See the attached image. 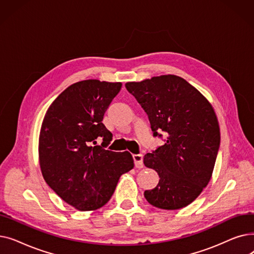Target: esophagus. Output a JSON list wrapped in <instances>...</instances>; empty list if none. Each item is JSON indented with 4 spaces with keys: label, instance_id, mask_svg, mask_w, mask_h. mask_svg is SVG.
<instances>
[{
    "label": "esophagus",
    "instance_id": "34e87169",
    "mask_svg": "<svg viewBox=\"0 0 254 254\" xmlns=\"http://www.w3.org/2000/svg\"><path fill=\"white\" fill-rule=\"evenodd\" d=\"M134 158V163L136 168H142L143 167V155L142 154H134L132 155Z\"/></svg>",
    "mask_w": 254,
    "mask_h": 254
}]
</instances>
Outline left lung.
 <instances>
[{"mask_svg": "<svg viewBox=\"0 0 254 254\" xmlns=\"http://www.w3.org/2000/svg\"><path fill=\"white\" fill-rule=\"evenodd\" d=\"M126 87L148 115L153 136L166 134L165 144L144 156V165L159 181L145 190L159 209L178 210L192 203L208 185L220 144V129L210 102L176 75H162Z\"/></svg>", "mask_w": 254, "mask_h": 254, "instance_id": "obj_1", "label": "left lung"}]
</instances>
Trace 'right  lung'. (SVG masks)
Masks as SVG:
<instances>
[{"instance_id":"right-lung-1","label":"right lung","mask_w":254,"mask_h":254,"mask_svg":"<svg viewBox=\"0 0 254 254\" xmlns=\"http://www.w3.org/2000/svg\"><path fill=\"white\" fill-rule=\"evenodd\" d=\"M122 82L88 79L65 88L52 102L39 136V163L44 180L63 201L79 211L109 202L123 174L134 168L128 151L104 147L112 134L102 120ZM98 137L102 145H96Z\"/></svg>"}]
</instances>
